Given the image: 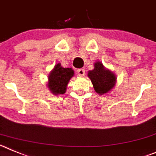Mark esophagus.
Returning <instances> with one entry per match:
<instances>
[{
	"label": "esophagus",
	"instance_id": "34e87169",
	"mask_svg": "<svg viewBox=\"0 0 156 156\" xmlns=\"http://www.w3.org/2000/svg\"><path fill=\"white\" fill-rule=\"evenodd\" d=\"M77 73H78V74L79 75V76H84L85 75V73H86V71H85V70L82 68H80V69H78V70H77Z\"/></svg>",
	"mask_w": 156,
	"mask_h": 156
}]
</instances>
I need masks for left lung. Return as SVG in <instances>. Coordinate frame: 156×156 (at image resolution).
<instances>
[{
  "label": "left lung",
  "instance_id": "1",
  "mask_svg": "<svg viewBox=\"0 0 156 156\" xmlns=\"http://www.w3.org/2000/svg\"><path fill=\"white\" fill-rule=\"evenodd\" d=\"M88 77L91 80L95 91L100 95L109 93L115 86V74L105 68L101 62L94 63V69L88 72Z\"/></svg>",
  "mask_w": 156,
  "mask_h": 156
}]
</instances>
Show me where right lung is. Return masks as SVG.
I'll return each instance as SVG.
<instances>
[{"label":"right lung","mask_w":156,"mask_h":156,"mask_svg":"<svg viewBox=\"0 0 156 156\" xmlns=\"http://www.w3.org/2000/svg\"><path fill=\"white\" fill-rule=\"evenodd\" d=\"M74 74V70L71 68L63 67L60 63L55 65L48 78V88L50 92L54 95L64 94L67 84Z\"/></svg>","instance_id":"add662e5"}]
</instances>
